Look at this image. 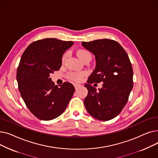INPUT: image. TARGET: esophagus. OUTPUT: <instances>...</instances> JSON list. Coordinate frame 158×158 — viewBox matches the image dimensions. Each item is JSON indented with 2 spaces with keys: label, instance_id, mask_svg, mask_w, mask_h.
Here are the masks:
<instances>
[{
  "label": "esophagus",
  "instance_id": "1",
  "mask_svg": "<svg viewBox=\"0 0 158 158\" xmlns=\"http://www.w3.org/2000/svg\"><path fill=\"white\" fill-rule=\"evenodd\" d=\"M80 86H81V85H79V84H74V87H75V88H76V89H77Z\"/></svg>",
  "mask_w": 158,
  "mask_h": 158
}]
</instances>
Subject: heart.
Returning <instances> with one entry per match:
<instances>
[{"mask_svg":"<svg viewBox=\"0 0 158 158\" xmlns=\"http://www.w3.org/2000/svg\"><path fill=\"white\" fill-rule=\"evenodd\" d=\"M68 52H65L63 54V55L61 57V61L62 63H64L66 60L67 59L68 57ZM77 55L78 56V57L80 59L81 61H82V60H84L85 58L88 56H91L90 53L86 51V50H79L77 52ZM86 76V73L85 72H81V73H71L69 75V78L73 81H80L82 80V79L83 78V77H85Z\"/></svg>","mask_w":158,"mask_h":158,"instance_id":"1","label":"heart"}]
</instances>
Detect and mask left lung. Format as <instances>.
Wrapping results in <instances>:
<instances>
[{
    "label": "left lung",
    "instance_id": "obj_1",
    "mask_svg": "<svg viewBox=\"0 0 158 158\" xmlns=\"http://www.w3.org/2000/svg\"><path fill=\"white\" fill-rule=\"evenodd\" d=\"M82 45L95 57L96 65L85 86L88 95L84 103L88 113L102 121L114 118L128 101L133 87V70L125 50L116 41H82ZM103 81L98 90L90 85Z\"/></svg>",
    "mask_w": 158,
    "mask_h": 158
}]
</instances>
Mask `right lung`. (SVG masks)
<instances>
[{
	"instance_id": "1",
	"label": "right lung",
	"mask_w": 158,
	"mask_h": 158,
	"mask_svg": "<svg viewBox=\"0 0 158 158\" xmlns=\"http://www.w3.org/2000/svg\"><path fill=\"white\" fill-rule=\"evenodd\" d=\"M73 41L45 38L30 44L23 53L16 72L25 104L38 118L51 120L65 110L74 93L70 82L54 85L50 74L59 70L61 57Z\"/></svg>"
}]
</instances>
